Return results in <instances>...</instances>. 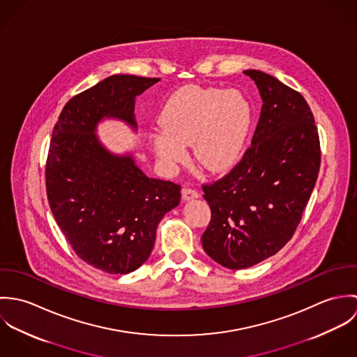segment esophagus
Segmentation results:
<instances>
[{
	"label": "esophagus",
	"instance_id": "1",
	"mask_svg": "<svg viewBox=\"0 0 357 357\" xmlns=\"http://www.w3.org/2000/svg\"><path fill=\"white\" fill-rule=\"evenodd\" d=\"M181 195H183V199L184 201H191V199H197L199 198V192L192 190V188H184L181 191Z\"/></svg>",
	"mask_w": 357,
	"mask_h": 357
}]
</instances>
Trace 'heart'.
<instances>
[{
    "label": "heart",
    "instance_id": "obj_1",
    "mask_svg": "<svg viewBox=\"0 0 357 357\" xmlns=\"http://www.w3.org/2000/svg\"><path fill=\"white\" fill-rule=\"evenodd\" d=\"M158 123L163 135H153L150 144L163 165L180 163L185 156L183 147L191 144L201 167L222 173L234 167L245 151L253 108L238 91L190 85L166 100Z\"/></svg>",
    "mask_w": 357,
    "mask_h": 357
}]
</instances>
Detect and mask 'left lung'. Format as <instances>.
Instances as JSON below:
<instances>
[{
    "label": "left lung",
    "mask_w": 357,
    "mask_h": 357,
    "mask_svg": "<svg viewBox=\"0 0 357 357\" xmlns=\"http://www.w3.org/2000/svg\"><path fill=\"white\" fill-rule=\"evenodd\" d=\"M262 107L252 146L222 178L206 184L211 218L206 255L243 269L276 255L294 235L320 169V143L303 95L258 70L243 71Z\"/></svg>",
    "instance_id": "left-lung-1"
}]
</instances>
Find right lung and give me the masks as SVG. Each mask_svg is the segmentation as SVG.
Listing matches in <instances>:
<instances>
[{"mask_svg": "<svg viewBox=\"0 0 357 357\" xmlns=\"http://www.w3.org/2000/svg\"><path fill=\"white\" fill-rule=\"evenodd\" d=\"M159 78L111 75L64 105L52 132L45 180L52 214L75 255L114 275L142 266L156 227L180 204V185L147 177L130 153L108 151L104 118L137 129L135 102Z\"/></svg>", "mask_w": 357, "mask_h": 357, "instance_id": "add662e5", "label": "right lung"}]
</instances>
